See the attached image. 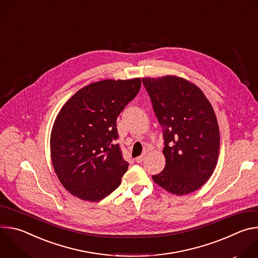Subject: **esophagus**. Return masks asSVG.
Wrapping results in <instances>:
<instances>
[{"label":"esophagus","instance_id":"obj_1","mask_svg":"<svg viewBox=\"0 0 258 258\" xmlns=\"http://www.w3.org/2000/svg\"><path fill=\"white\" fill-rule=\"evenodd\" d=\"M144 159H145V155H141V156H139V157L136 158V161H137L138 163H141V162H143Z\"/></svg>","mask_w":258,"mask_h":258}]
</instances>
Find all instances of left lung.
Wrapping results in <instances>:
<instances>
[{"mask_svg":"<svg viewBox=\"0 0 258 258\" xmlns=\"http://www.w3.org/2000/svg\"><path fill=\"white\" fill-rule=\"evenodd\" d=\"M163 128L164 169L152 178L173 195L190 194L211 176L219 153L214 110L193 83L176 76L143 78Z\"/></svg>","mask_w":258,"mask_h":258,"instance_id":"1","label":"left lung"}]
</instances>
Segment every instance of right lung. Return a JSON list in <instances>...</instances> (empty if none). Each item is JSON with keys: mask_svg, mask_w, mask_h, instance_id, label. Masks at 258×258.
I'll return each mask as SVG.
<instances>
[{"mask_svg": "<svg viewBox=\"0 0 258 258\" xmlns=\"http://www.w3.org/2000/svg\"><path fill=\"white\" fill-rule=\"evenodd\" d=\"M140 88V78L96 82L60 109L51 132V160L71 195L97 202L120 185L128 163L115 144L116 119Z\"/></svg>", "mask_w": 258, "mask_h": 258, "instance_id": "obj_1", "label": "right lung"}]
</instances>
